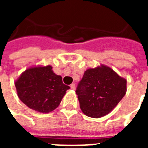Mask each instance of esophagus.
I'll list each match as a JSON object with an SVG mask.
<instances>
[{
    "instance_id": "1",
    "label": "esophagus",
    "mask_w": 148,
    "mask_h": 148,
    "mask_svg": "<svg viewBox=\"0 0 148 148\" xmlns=\"http://www.w3.org/2000/svg\"><path fill=\"white\" fill-rule=\"evenodd\" d=\"M71 90H75V88H76V86H75V84H74V83L71 84Z\"/></svg>"
}]
</instances>
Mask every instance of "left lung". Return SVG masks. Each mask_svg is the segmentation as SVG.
<instances>
[{
    "label": "left lung",
    "instance_id": "left-lung-1",
    "mask_svg": "<svg viewBox=\"0 0 148 148\" xmlns=\"http://www.w3.org/2000/svg\"><path fill=\"white\" fill-rule=\"evenodd\" d=\"M126 84L108 66L88 69L76 89L82 111L93 118L108 114L125 95Z\"/></svg>",
    "mask_w": 148,
    "mask_h": 148
}]
</instances>
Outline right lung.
<instances>
[{
    "mask_svg": "<svg viewBox=\"0 0 148 148\" xmlns=\"http://www.w3.org/2000/svg\"><path fill=\"white\" fill-rule=\"evenodd\" d=\"M19 98L24 105L39 112L55 109L70 86L62 82L51 66L27 69L15 83Z\"/></svg>",
    "mask_w": 148,
    "mask_h": 148,
    "instance_id": "obj_1",
    "label": "right lung"
}]
</instances>
